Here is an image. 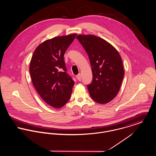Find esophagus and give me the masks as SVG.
Instances as JSON below:
<instances>
[{"label": "esophagus", "mask_w": 156, "mask_h": 156, "mask_svg": "<svg viewBox=\"0 0 156 156\" xmlns=\"http://www.w3.org/2000/svg\"><path fill=\"white\" fill-rule=\"evenodd\" d=\"M76 78H77V79L78 80L80 81V80H81V75H80V74H78L76 76Z\"/></svg>", "instance_id": "1"}]
</instances>
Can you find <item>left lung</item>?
<instances>
[{
	"label": "left lung",
	"mask_w": 156,
	"mask_h": 156,
	"mask_svg": "<svg viewBox=\"0 0 156 156\" xmlns=\"http://www.w3.org/2000/svg\"><path fill=\"white\" fill-rule=\"evenodd\" d=\"M76 38L87 51L92 67V81L88 85L91 98L105 104L118 94L124 75L121 56L104 39L94 35H79Z\"/></svg>",
	"instance_id": "obj_1"
}]
</instances>
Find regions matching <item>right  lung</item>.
Returning a JSON list of instances; mask_svg holds the SVG:
<instances>
[{"instance_id":"obj_1","label":"right lung","mask_w":156,"mask_h":156,"mask_svg":"<svg viewBox=\"0 0 156 156\" xmlns=\"http://www.w3.org/2000/svg\"><path fill=\"white\" fill-rule=\"evenodd\" d=\"M77 34L60 36L39 45L32 56L29 71L33 85L46 103L63 107L69 100L74 82L67 74L64 56Z\"/></svg>"}]
</instances>
